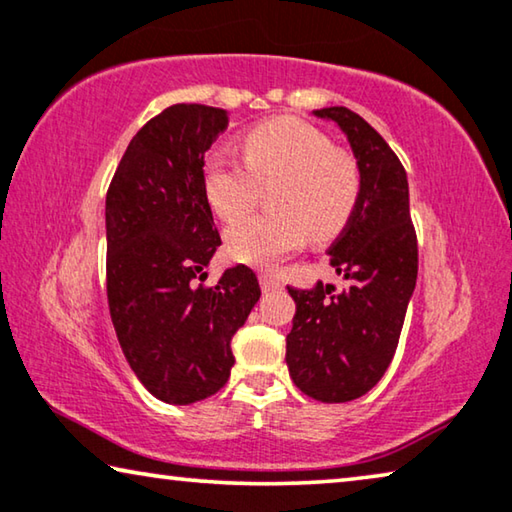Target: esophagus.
Wrapping results in <instances>:
<instances>
[{"instance_id":"obj_1","label":"esophagus","mask_w":512,"mask_h":512,"mask_svg":"<svg viewBox=\"0 0 512 512\" xmlns=\"http://www.w3.org/2000/svg\"><path fill=\"white\" fill-rule=\"evenodd\" d=\"M261 288H263V293H270V290H277L281 283H279V279L274 277V274H270V272H261Z\"/></svg>"}]
</instances>
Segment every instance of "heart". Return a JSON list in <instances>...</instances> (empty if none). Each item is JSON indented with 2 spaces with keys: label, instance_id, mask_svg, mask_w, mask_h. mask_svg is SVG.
<instances>
[{
  "label": "heart",
  "instance_id": "b5f03b06",
  "mask_svg": "<svg viewBox=\"0 0 512 512\" xmlns=\"http://www.w3.org/2000/svg\"><path fill=\"white\" fill-rule=\"evenodd\" d=\"M245 162L226 153L203 160V194L224 222L256 206L261 190L272 187V210L233 224L224 235L226 254L247 265H272L304 245H325L341 235L361 196L355 157L309 121L281 116L258 123L242 137Z\"/></svg>",
  "mask_w": 512,
  "mask_h": 512
}]
</instances>
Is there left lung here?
Listing matches in <instances>:
<instances>
[{"label": "left lung", "instance_id": "1", "mask_svg": "<svg viewBox=\"0 0 512 512\" xmlns=\"http://www.w3.org/2000/svg\"><path fill=\"white\" fill-rule=\"evenodd\" d=\"M313 114L334 121L348 137L361 171V196L350 224L327 251L348 288L334 293L322 281L311 290L288 286L297 311L286 336V364L309 398L348 403L371 391L396 355L419 247L407 174L380 132L348 107Z\"/></svg>", "mask_w": 512, "mask_h": 512}]
</instances>
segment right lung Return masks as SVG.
Returning <instances> with one entry per match:
<instances>
[{"label":"right lung","mask_w":512,"mask_h":512,"mask_svg":"<svg viewBox=\"0 0 512 512\" xmlns=\"http://www.w3.org/2000/svg\"><path fill=\"white\" fill-rule=\"evenodd\" d=\"M229 125L224 109L171 105L125 148L107 190V302L121 350L157 400L192 405L231 375V338L261 297L231 267L196 286L222 245L203 194V157Z\"/></svg>","instance_id":"right-lung-1"}]
</instances>
